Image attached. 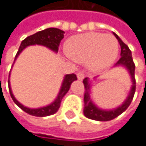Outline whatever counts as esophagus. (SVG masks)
Masks as SVG:
<instances>
[{"label":"esophagus","instance_id":"34e87169","mask_svg":"<svg viewBox=\"0 0 146 146\" xmlns=\"http://www.w3.org/2000/svg\"><path fill=\"white\" fill-rule=\"evenodd\" d=\"M77 78H78V80H80V81L84 80V74H83V72H78V74H77Z\"/></svg>","mask_w":146,"mask_h":146}]
</instances>
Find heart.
Returning a JSON list of instances; mask_svg holds the SVG:
<instances>
[{
	"label": "heart",
	"instance_id": "1",
	"mask_svg": "<svg viewBox=\"0 0 146 146\" xmlns=\"http://www.w3.org/2000/svg\"><path fill=\"white\" fill-rule=\"evenodd\" d=\"M68 57L78 62H86L88 69L99 72L112 65L119 53V42L113 34L90 32L67 40Z\"/></svg>",
	"mask_w": 146,
	"mask_h": 146
}]
</instances>
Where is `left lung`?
<instances>
[{
	"label": "left lung",
	"mask_w": 146,
	"mask_h": 146,
	"mask_svg": "<svg viewBox=\"0 0 146 146\" xmlns=\"http://www.w3.org/2000/svg\"><path fill=\"white\" fill-rule=\"evenodd\" d=\"M113 35L116 37V39L118 40V42L120 43V46H121V58H120L119 61L114 64V66H123L128 71L131 77L132 86H131V90L128 94V96L120 106L111 109V110H104V109L98 107L97 105L94 103V101L92 99V96H91L92 95V93H91L92 83L88 77L84 78L83 81L84 84V89H85L84 98V114L87 118L95 120V121L106 122V121H110V120H113L115 117L119 116L120 114L123 113L128 108L129 105H130L132 100L133 98V95H135V65L133 61L132 52L130 51V49H129V47L120 39V37L116 33H113ZM94 78H96V77H94Z\"/></svg>",
	"instance_id": "left-lung-1"
}]
</instances>
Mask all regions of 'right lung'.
Instances as JSON below:
<instances>
[{
    "mask_svg": "<svg viewBox=\"0 0 146 146\" xmlns=\"http://www.w3.org/2000/svg\"><path fill=\"white\" fill-rule=\"evenodd\" d=\"M63 33H64V32L60 29L47 28L45 30H42L41 32H38L33 35H30V36H28L27 38H25L22 42V43H21V45L19 47V51L15 56L14 62L20 55V53L22 52L26 47L31 46V45H36V44L37 45H42V46L47 47L48 49H50V50H52V52H58V47L62 41V39L63 38ZM76 80H77V77L74 74H66L64 77H63L62 83L61 85V89L59 91V94L57 95L56 99L50 104L46 105V106L40 107V108L26 107V106H24L23 104H21L19 101L16 100V98L14 97V95L13 94V91H11V88L10 74H9L8 84H9V91H10V94L11 96V98H13V102L17 104L21 109L23 110L25 113L31 114V115L43 117V116L52 115V114L55 113L58 111L59 108H60L61 102L63 98V96L68 93V91H69L72 82H74Z\"/></svg>",
    "mask_w": 146,
    "mask_h": 146,
    "instance_id": "1",
    "label": "right lung"
}]
</instances>
